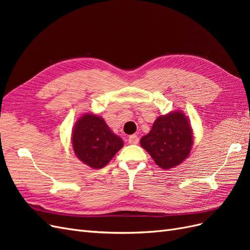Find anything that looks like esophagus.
<instances>
[{"label":"esophagus","mask_w":250,"mask_h":250,"mask_svg":"<svg viewBox=\"0 0 250 250\" xmlns=\"http://www.w3.org/2000/svg\"><path fill=\"white\" fill-rule=\"evenodd\" d=\"M128 142H129V144H132V145H137V144H139L140 142V139L137 134H132L128 138Z\"/></svg>","instance_id":"esophagus-1"}]
</instances>
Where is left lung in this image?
Here are the masks:
<instances>
[{"label": "left lung", "instance_id": "1", "mask_svg": "<svg viewBox=\"0 0 250 250\" xmlns=\"http://www.w3.org/2000/svg\"><path fill=\"white\" fill-rule=\"evenodd\" d=\"M141 145L163 169L183 163L193 145L190 123L183 112L174 111L158 117L151 131L141 139Z\"/></svg>", "mask_w": 250, "mask_h": 250}]
</instances>
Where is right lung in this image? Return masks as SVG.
<instances>
[{
	"label": "right lung",
	"instance_id": "obj_1",
	"mask_svg": "<svg viewBox=\"0 0 250 250\" xmlns=\"http://www.w3.org/2000/svg\"><path fill=\"white\" fill-rule=\"evenodd\" d=\"M72 144L79 160L94 169L106 166L123 147V141L111 132L104 120L92 113H86L77 121Z\"/></svg>",
	"mask_w": 250,
	"mask_h": 250
}]
</instances>
